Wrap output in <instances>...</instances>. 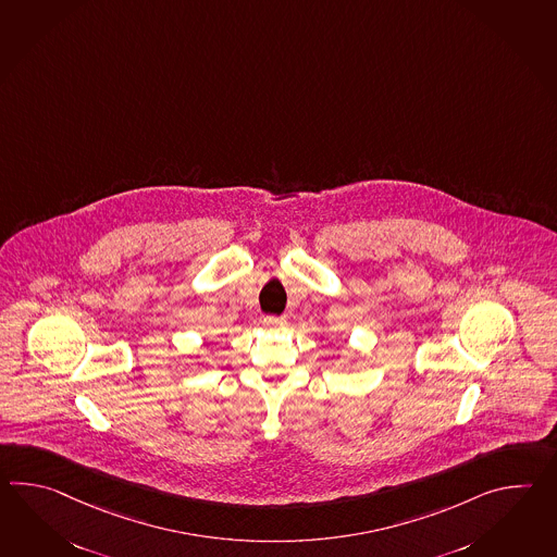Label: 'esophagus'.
<instances>
[{
  "mask_svg": "<svg viewBox=\"0 0 557 557\" xmlns=\"http://www.w3.org/2000/svg\"><path fill=\"white\" fill-rule=\"evenodd\" d=\"M263 323H265L268 327H284L287 320H285V315H265Z\"/></svg>",
  "mask_w": 557,
  "mask_h": 557,
  "instance_id": "esophagus-1",
  "label": "esophagus"
}]
</instances>
